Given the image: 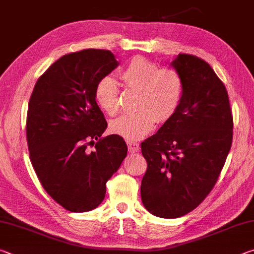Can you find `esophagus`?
I'll list each match as a JSON object with an SVG mask.
<instances>
[{
	"instance_id": "34e87169",
	"label": "esophagus",
	"mask_w": 254,
	"mask_h": 254,
	"mask_svg": "<svg viewBox=\"0 0 254 254\" xmlns=\"http://www.w3.org/2000/svg\"><path fill=\"white\" fill-rule=\"evenodd\" d=\"M127 148H128V151L131 153H135L140 150V145L137 142H134V141H127Z\"/></svg>"
}]
</instances>
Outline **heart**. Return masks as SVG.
<instances>
[{
  "instance_id": "1",
  "label": "heart",
  "mask_w": 254,
  "mask_h": 254,
  "mask_svg": "<svg viewBox=\"0 0 254 254\" xmlns=\"http://www.w3.org/2000/svg\"><path fill=\"white\" fill-rule=\"evenodd\" d=\"M126 87L137 91L134 113L111 123V130L128 141L140 140L152 130L156 121L166 123L177 112L184 93V80L173 68H160L142 57L133 58L121 71ZM97 105L109 115L120 111V88L117 80L105 76L95 87Z\"/></svg>"
}]
</instances>
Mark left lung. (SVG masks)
I'll return each instance as SVG.
<instances>
[{"label":"left lung","instance_id":"obj_1","mask_svg":"<svg viewBox=\"0 0 254 254\" xmlns=\"http://www.w3.org/2000/svg\"><path fill=\"white\" fill-rule=\"evenodd\" d=\"M183 77L176 114L141 143L148 162L141 199L148 212L176 218L195 209L216 184L233 139L223 81L205 60L179 54L170 64Z\"/></svg>","mask_w":254,"mask_h":254}]
</instances>
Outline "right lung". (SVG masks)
Listing matches in <instances>:
<instances>
[{
	"mask_svg": "<svg viewBox=\"0 0 254 254\" xmlns=\"http://www.w3.org/2000/svg\"><path fill=\"white\" fill-rule=\"evenodd\" d=\"M118 66L110 50L65 55L39 77L30 97V160L45 190L69 212L96 208L106 182L127 157L122 136H102L107 122L94 96L98 81ZM94 144L89 153L88 145Z\"/></svg>",
	"mask_w": 254,
	"mask_h": 254,
	"instance_id": "add662e5",
	"label": "right lung"
}]
</instances>
